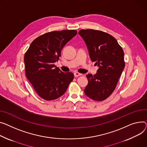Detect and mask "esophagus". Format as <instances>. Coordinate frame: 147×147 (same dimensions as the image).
Returning a JSON list of instances; mask_svg holds the SVG:
<instances>
[{"mask_svg": "<svg viewBox=\"0 0 147 147\" xmlns=\"http://www.w3.org/2000/svg\"><path fill=\"white\" fill-rule=\"evenodd\" d=\"M82 74H80V73H77V72H76V73H74V77H79V76H82Z\"/></svg>", "mask_w": 147, "mask_h": 147, "instance_id": "obj_1", "label": "esophagus"}]
</instances>
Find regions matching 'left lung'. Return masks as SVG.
Segmentation results:
<instances>
[{
  "mask_svg": "<svg viewBox=\"0 0 147 147\" xmlns=\"http://www.w3.org/2000/svg\"><path fill=\"white\" fill-rule=\"evenodd\" d=\"M79 35L84 41L92 61L99 67L94 75L88 74L84 92L96 101L107 99L115 89L125 68L124 53L116 39L106 32L82 29Z\"/></svg>",
  "mask_w": 147,
  "mask_h": 147,
  "instance_id": "obj_1",
  "label": "left lung"
}]
</instances>
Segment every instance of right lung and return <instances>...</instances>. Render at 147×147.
<instances>
[{"label":"right lung","instance_id":"add662e5","mask_svg":"<svg viewBox=\"0 0 147 147\" xmlns=\"http://www.w3.org/2000/svg\"><path fill=\"white\" fill-rule=\"evenodd\" d=\"M77 34L76 30L52 31L32 42L24 55L25 74L42 99L53 100L61 97L73 81L74 74L64 73L54 65L63 48Z\"/></svg>","mask_w":147,"mask_h":147}]
</instances>
